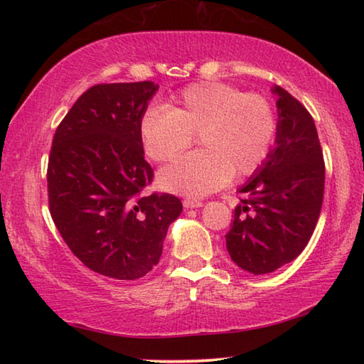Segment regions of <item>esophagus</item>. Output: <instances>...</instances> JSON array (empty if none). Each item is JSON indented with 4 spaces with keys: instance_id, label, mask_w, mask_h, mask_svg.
Wrapping results in <instances>:
<instances>
[{
    "instance_id": "obj_1",
    "label": "esophagus",
    "mask_w": 364,
    "mask_h": 364,
    "mask_svg": "<svg viewBox=\"0 0 364 364\" xmlns=\"http://www.w3.org/2000/svg\"><path fill=\"white\" fill-rule=\"evenodd\" d=\"M183 205L186 208H197V207H202V202L199 199H194V197H184Z\"/></svg>"
}]
</instances>
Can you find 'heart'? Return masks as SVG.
Returning a JSON list of instances; mask_svg holds the SVG:
<instances>
[{
  "mask_svg": "<svg viewBox=\"0 0 364 364\" xmlns=\"http://www.w3.org/2000/svg\"><path fill=\"white\" fill-rule=\"evenodd\" d=\"M276 130L278 120L267 96L220 82L189 85L139 122L141 144L156 162L180 156L197 133L202 149L176 159L159 175L164 189L193 197L212 193L231 176L255 173L268 157Z\"/></svg>",
  "mask_w": 364,
  "mask_h": 364,
  "instance_id": "obj_1",
  "label": "heart"
}]
</instances>
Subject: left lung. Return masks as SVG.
<instances>
[{"instance_id":"obj_1","label":"left lung","mask_w":364,"mask_h":364,"mask_svg":"<svg viewBox=\"0 0 364 364\" xmlns=\"http://www.w3.org/2000/svg\"><path fill=\"white\" fill-rule=\"evenodd\" d=\"M278 95L276 147L239 193L226 249L252 274H267L292 262L306 247L324 197L326 167L311 114L274 86Z\"/></svg>"}]
</instances>
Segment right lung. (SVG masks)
<instances>
[{
    "mask_svg": "<svg viewBox=\"0 0 364 364\" xmlns=\"http://www.w3.org/2000/svg\"><path fill=\"white\" fill-rule=\"evenodd\" d=\"M156 90L154 82L91 86L59 123L49 151L54 225L85 267L109 278L149 273L183 210L173 194L143 193L154 170L144 160L139 122Z\"/></svg>",
    "mask_w": 364,
    "mask_h": 364,
    "instance_id": "obj_1",
    "label": "right lung"
}]
</instances>
